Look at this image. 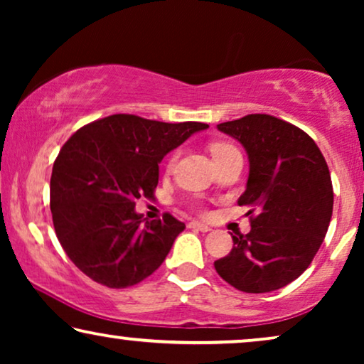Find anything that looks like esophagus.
<instances>
[{"label": "esophagus", "instance_id": "obj_1", "mask_svg": "<svg viewBox=\"0 0 364 364\" xmlns=\"http://www.w3.org/2000/svg\"><path fill=\"white\" fill-rule=\"evenodd\" d=\"M188 228H193V230H200V232H210V227L200 222H191L188 223Z\"/></svg>", "mask_w": 364, "mask_h": 364}]
</instances>
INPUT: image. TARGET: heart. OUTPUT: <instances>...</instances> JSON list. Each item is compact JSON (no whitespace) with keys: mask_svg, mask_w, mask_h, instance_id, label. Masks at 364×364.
Listing matches in <instances>:
<instances>
[{"mask_svg":"<svg viewBox=\"0 0 364 364\" xmlns=\"http://www.w3.org/2000/svg\"><path fill=\"white\" fill-rule=\"evenodd\" d=\"M210 152H212V157L213 161H220V159L230 156L233 152H238L235 147L232 146V144H227V142H215L210 146ZM177 159V154H173L171 157V161H168V167L173 166V162H176Z\"/></svg>","mask_w":364,"mask_h":364,"instance_id":"heart-1","label":"heart"}]
</instances>
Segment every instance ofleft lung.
Returning <instances> with one entry per match:
<instances>
[{"instance_id":"1","label":"left lung","mask_w":364,"mask_h":364,"mask_svg":"<svg viewBox=\"0 0 364 364\" xmlns=\"http://www.w3.org/2000/svg\"><path fill=\"white\" fill-rule=\"evenodd\" d=\"M245 147L250 172L238 205L257 210L247 235H232L233 248L215 270L245 293H268L296 280L310 267L328 232L333 186L315 141L268 114L218 124Z\"/></svg>"}]
</instances>
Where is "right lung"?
<instances>
[{"label":"right lung","instance_id":"add662e5","mask_svg":"<svg viewBox=\"0 0 364 364\" xmlns=\"http://www.w3.org/2000/svg\"><path fill=\"white\" fill-rule=\"evenodd\" d=\"M207 127L114 114L68 139L53 166L49 205L58 240L84 275L127 288L162 265L186 223L171 213L149 222L136 200L154 197L164 156Z\"/></svg>","mask_w":364,"mask_h":364}]
</instances>
